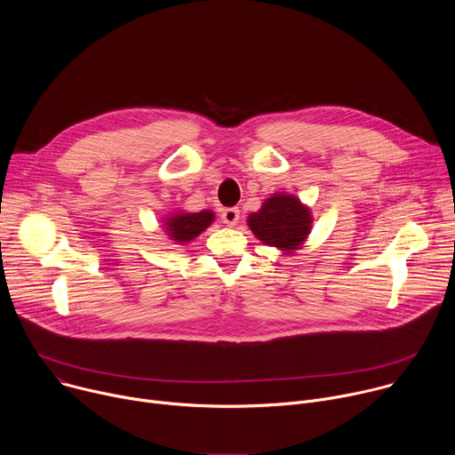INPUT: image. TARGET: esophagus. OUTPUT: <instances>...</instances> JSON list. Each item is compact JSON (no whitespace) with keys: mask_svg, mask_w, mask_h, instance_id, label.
I'll list each match as a JSON object with an SVG mask.
<instances>
[{"mask_svg":"<svg viewBox=\"0 0 455 455\" xmlns=\"http://www.w3.org/2000/svg\"><path fill=\"white\" fill-rule=\"evenodd\" d=\"M239 218H241V214H239V209H237V207L225 209L223 214H221V220H223V223H225L227 227H235V225L239 223Z\"/></svg>","mask_w":455,"mask_h":455,"instance_id":"34e87169","label":"esophagus"}]
</instances>
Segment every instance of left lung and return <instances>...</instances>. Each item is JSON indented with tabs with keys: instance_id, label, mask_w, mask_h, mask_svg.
<instances>
[{
	"instance_id": "1",
	"label": "left lung",
	"mask_w": 455,
	"mask_h": 455,
	"mask_svg": "<svg viewBox=\"0 0 455 455\" xmlns=\"http://www.w3.org/2000/svg\"><path fill=\"white\" fill-rule=\"evenodd\" d=\"M248 228L263 244L275 246L283 253L300 250L313 227L311 209L295 194L275 192L267 198L257 212L246 220Z\"/></svg>"
}]
</instances>
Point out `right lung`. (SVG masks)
Wrapping results in <instances>:
<instances>
[{
    "instance_id": "right-lung-1",
    "label": "right lung",
    "mask_w": 455,
    "mask_h": 455,
    "mask_svg": "<svg viewBox=\"0 0 455 455\" xmlns=\"http://www.w3.org/2000/svg\"><path fill=\"white\" fill-rule=\"evenodd\" d=\"M214 220H216V214L212 211H202V212L176 211L167 214L162 220V228L171 243L187 244L196 239L202 232H205L214 223Z\"/></svg>"
}]
</instances>
